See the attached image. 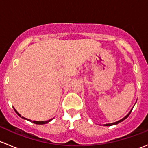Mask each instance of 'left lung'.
<instances>
[{"instance_id":"8db88e82","label":"left lung","mask_w":148,"mask_h":148,"mask_svg":"<svg viewBox=\"0 0 148 148\" xmlns=\"http://www.w3.org/2000/svg\"><path fill=\"white\" fill-rule=\"evenodd\" d=\"M132 110L133 109H131V111H130V112H129L128 113H127V116H125V117L123 118V119H122L121 120H120V121H116V122H115V123H108V124H104V126H111V125H116V124H118V123H121V122H122L123 121H124V120L125 119H126L127 117H128L129 116V115H130V113H131V111H132Z\"/></svg>"}]
</instances>
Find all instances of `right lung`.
<instances>
[{"instance_id": "right-lung-1", "label": "right lung", "mask_w": 148, "mask_h": 148, "mask_svg": "<svg viewBox=\"0 0 148 148\" xmlns=\"http://www.w3.org/2000/svg\"><path fill=\"white\" fill-rule=\"evenodd\" d=\"M14 110H15V113H16L17 114H18V116H20V117H21L22 119H25V120H27V121H31V120L27 119H25V118L23 117V116H21V115L20 114V113H18V112L15 109V108H14ZM52 119H50V120H49V121H32V122L33 123H35V124H37V125H43V124L47 123H49V121H52Z\"/></svg>"}]
</instances>
